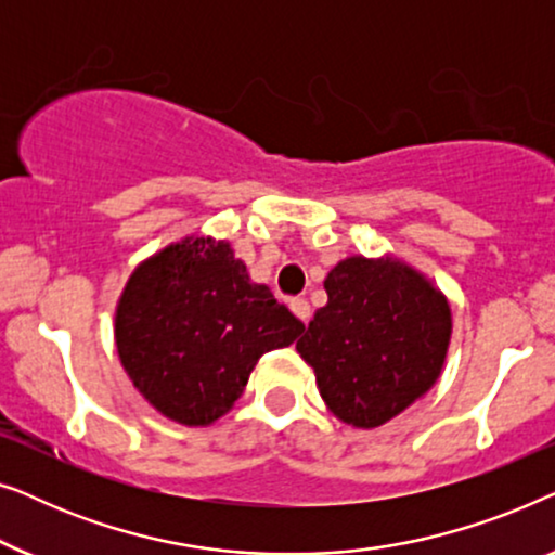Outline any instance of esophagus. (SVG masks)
<instances>
[{
    "label": "esophagus",
    "instance_id": "esophagus-1",
    "mask_svg": "<svg viewBox=\"0 0 555 555\" xmlns=\"http://www.w3.org/2000/svg\"><path fill=\"white\" fill-rule=\"evenodd\" d=\"M291 310L300 318L302 323L310 321V302L306 298H293L291 300Z\"/></svg>",
    "mask_w": 555,
    "mask_h": 555
}]
</instances>
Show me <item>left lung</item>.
Listing matches in <instances>:
<instances>
[{
  "mask_svg": "<svg viewBox=\"0 0 555 555\" xmlns=\"http://www.w3.org/2000/svg\"><path fill=\"white\" fill-rule=\"evenodd\" d=\"M328 302L295 348L333 414L374 429L422 399L442 374L450 302L422 272L386 255L346 257L325 278Z\"/></svg>",
  "mask_w": 555,
  "mask_h": 555,
  "instance_id": "1",
  "label": "left lung"
}]
</instances>
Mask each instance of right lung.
<instances>
[{
  "mask_svg": "<svg viewBox=\"0 0 555 555\" xmlns=\"http://www.w3.org/2000/svg\"><path fill=\"white\" fill-rule=\"evenodd\" d=\"M302 323L249 280L230 242L184 237L143 260L120 293V363L156 412L207 427L234 406L262 353Z\"/></svg>",
  "mask_w": 555,
  "mask_h": 555,
  "instance_id": "right-lung-1",
  "label": "right lung"
}]
</instances>
